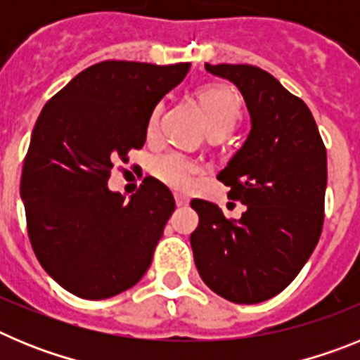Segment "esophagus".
<instances>
[{
	"instance_id": "1",
	"label": "esophagus",
	"mask_w": 360,
	"mask_h": 360,
	"mask_svg": "<svg viewBox=\"0 0 360 360\" xmlns=\"http://www.w3.org/2000/svg\"><path fill=\"white\" fill-rule=\"evenodd\" d=\"M174 202H176L178 207H184V205H187V203H189V198L184 195H178V193H174Z\"/></svg>"
}]
</instances>
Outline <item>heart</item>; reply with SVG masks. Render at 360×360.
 Segmentation results:
<instances>
[{
    "instance_id": "heart-1",
    "label": "heart",
    "mask_w": 360,
    "mask_h": 360,
    "mask_svg": "<svg viewBox=\"0 0 360 360\" xmlns=\"http://www.w3.org/2000/svg\"><path fill=\"white\" fill-rule=\"evenodd\" d=\"M196 95H198V101L203 108L211 133L227 135L236 128V124L241 119V97L234 88L227 84L203 86ZM162 111H164L162 103L153 106L148 122H146L148 136L157 135ZM149 169H151L153 176L171 189L186 191L193 186L195 178L203 173V165L202 162L193 158L187 153L169 149V151L160 153L153 158Z\"/></svg>"
}]
</instances>
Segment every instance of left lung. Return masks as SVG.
<instances>
[{
  "label": "left lung",
  "instance_id": "obj_1",
  "mask_svg": "<svg viewBox=\"0 0 360 360\" xmlns=\"http://www.w3.org/2000/svg\"><path fill=\"white\" fill-rule=\"evenodd\" d=\"M240 88L252 129L219 182L245 203L240 219L193 200L191 234L203 283L238 304L262 303L294 281L316 249L324 221L326 148L311 111L269 72L250 65H205Z\"/></svg>",
  "mask_w": 360,
  "mask_h": 360
}]
</instances>
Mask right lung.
Segmentation results:
<instances>
[{
	"instance_id": "add662e5",
	"label": "right lung",
	"mask_w": 360,
	"mask_h": 360,
	"mask_svg": "<svg viewBox=\"0 0 360 360\" xmlns=\"http://www.w3.org/2000/svg\"><path fill=\"white\" fill-rule=\"evenodd\" d=\"M189 63L103 61L82 70L41 110L21 173L32 249L63 288L82 299L128 290L149 269L174 211L171 191L142 180L129 202L108 189L117 162L146 142L153 106Z\"/></svg>"
}]
</instances>
